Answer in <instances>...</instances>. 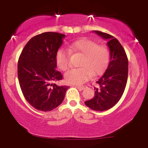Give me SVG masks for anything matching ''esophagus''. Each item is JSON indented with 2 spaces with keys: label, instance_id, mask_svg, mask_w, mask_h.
<instances>
[{
  "label": "esophagus",
  "instance_id": "1",
  "mask_svg": "<svg viewBox=\"0 0 148 148\" xmlns=\"http://www.w3.org/2000/svg\"><path fill=\"white\" fill-rule=\"evenodd\" d=\"M76 87H77L78 88H79L80 90H84V88L86 87V86H77V85H76Z\"/></svg>",
  "mask_w": 148,
  "mask_h": 148
}]
</instances>
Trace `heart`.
Segmentation results:
<instances>
[{
  "label": "heart",
  "instance_id": "heart-1",
  "mask_svg": "<svg viewBox=\"0 0 148 148\" xmlns=\"http://www.w3.org/2000/svg\"><path fill=\"white\" fill-rule=\"evenodd\" d=\"M69 50L83 54L79 68L72 69L64 75L69 84H81L89 80L93 74L99 75L106 69L109 62L110 51L106 47L98 45L89 39H81L69 45ZM56 62L59 69L66 71L70 67V52L65 49L57 52Z\"/></svg>",
  "mask_w": 148,
  "mask_h": 148
}]
</instances>
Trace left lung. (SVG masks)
I'll list each match as a JSON object with an SVG mask.
<instances>
[{"label":"left lung","instance_id":"1","mask_svg":"<svg viewBox=\"0 0 148 148\" xmlns=\"http://www.w3.org/2000/svg\"><path fill=\"white\" fill-rule=\"evenodd\" d=\"M95 32L108 40L110 49V62L103 75L97 81L95 97L85 101L88 107L94 111H103L114 106L123 96L128 77V58L126 52L116 38L99 30Z\"/></svg>","mask_w":148,"mask_h":148}]
</instances>
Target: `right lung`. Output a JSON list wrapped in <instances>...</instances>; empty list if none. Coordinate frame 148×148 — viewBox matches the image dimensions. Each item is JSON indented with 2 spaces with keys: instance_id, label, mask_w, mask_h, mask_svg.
<instances>
[{
  "instance_id": "add662e5",
  "label": "right lung",
  "mask_w": 148,
  "mask_h": 148,
  "mask_svg": "<svg viewBox=\"0 0 148 148\" xmlns=\"http://www.w3.org/2000/svg\"><path fill=\"white\" fill-rule=\"evenodd\" d=\"M65 35L46 32L27 42L18 60V79L26 101L37 110L50 111L63 101L69 87L54 82L62 79L56 56Z\"/></svg>"
}]
</instances>
